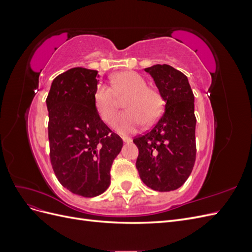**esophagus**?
Returning <instances> with one entry per match:
<instances>
[{
  "instance_id": "esophagus-1",
  "label": "esophagus",
  "mask_w": 252,
  "mask_h": 252,
  "mask_svg": "<svg viewBox=\"0 0 252 252\" xmlns=\"http://www.w3.org/2000/svg\"><path fill=\"white\" fill-rule=\"evenodd\" d=\"M122 139H123V142H124V143L131 142V139H130V138H127V136H123V138H122Z\"/></svg>"
}]
</instances>
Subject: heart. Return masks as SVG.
I'll return each instance as SVG.
<instances>
[{"mask_svg": "<svg viewBox=\"0 0 252 252\" xmlns=\"http://www.w3.org/2000/svg\"><path fill=\"white\" fill-rule=\"evenodd\" d=\"M111 86L100 84L94 91V104L102 120L112 124L120 107V98L125 101L127 111L122 113L116 122L121 133H131L144 124L156 122L165 109V97L161 91L148 87L147 81L135 71H122L111 75Z\"/></svg>", "mask_w": 252, "mask_h": 252, "instance_id": "obj_1", "label": "heart"}]
</instances>
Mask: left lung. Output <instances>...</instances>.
<instances>
[{"mask_svg": "<svg viewBox=\"0 0 252 252\" xmlns=\"http://www.w3.org/2000/svg\"><path fill=\"white\" fill-rule=\"evenodd\" d=\"M165 97V111L150 130L133 139L139 149L136 169L145 185L157 191L181 187L196 156L194 95L184 73L169 65L145 68Z\"/></svg>", "mask_w": 252, "mask_h": 252, "instance_id": "obj_1", "label": "left lung"}]
</instances>
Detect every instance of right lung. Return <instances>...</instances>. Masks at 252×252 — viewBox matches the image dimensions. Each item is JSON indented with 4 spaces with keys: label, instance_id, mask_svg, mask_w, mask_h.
I'll use <instances>...</instances> for the list:
<instances>
[{
    "label": "right lung",
    "instance_id": "right-lung-1",
    "mask_svg": "<svg viewBox=\"0 0 252 252\" xmlns=\"http://www.w3.org/2000/svg\"><path fill=\"white\" fill-rule=\"evenodd\" d=\"M96 70L75 67L53 80L46 98L50 162L61 185L84 197L103 193L123 146L94 104Z\"/></svg>",
    "mask_w": 252,
    "mask_h": 252
}]
</instances>
